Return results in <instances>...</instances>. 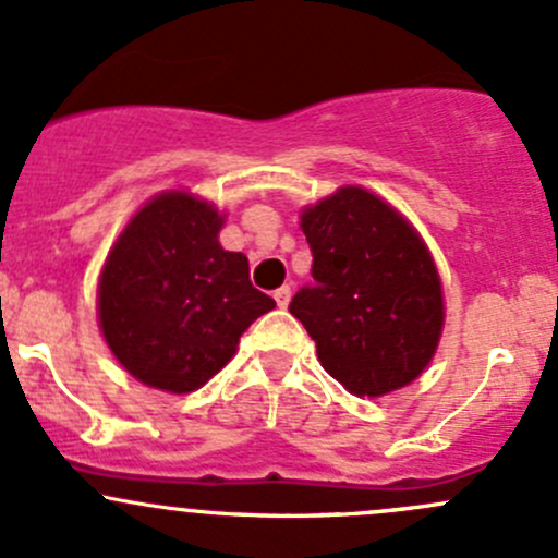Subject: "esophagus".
I'll use <instances>...</instances> for the list:
<instances>
[{"instance_id":"34e87169","label":"esophagus","mask_w":558,"mask_h":558,"mask_svg":"<svg viewBox=\"0 0 558 558\" xmlns=\"http://www.w3.org/2000/svg\"><path fill=\"white\" fill-rule=\"evenodd\" d=\"M290 295H292L290 287H279V290L274 292V301H277L279 308H287V303H290Z\"/></svg>"}]
</instances>
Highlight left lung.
Wrapping results in <instances>:
<instances>
[{
  "instance_id": "left-lung-1",
  "label": "left lung",
  "mask_w": 558,
  "mask_h": 558,
  "mask_svg": "<svg viewBox=\"0 0 558 558\" xmlns=\"http://www.w3.org/2000/svg\"><path fill=\"white\" fill-rule=\"evenodd\" d=\"M312 284L290 301L319 363L352 395L378 398L411 384L444 330V292L418 233L378 195L341 187L308 206Z\"/></svg>"
}]
</instances>
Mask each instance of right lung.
<instances>
[{
  "label": "right lung",
  "mask_w": 558,
  "mask_h": 558,
  "mask_svg": "<svg viewBox=\"0 0 558 558\" xmlns=\"http://www.w3.org/2000/svg\"><path fill=\"white\" fill-rule=\"evenodd\" d=\"M222 217L187 193L142 206L107 257L99 319L120 365L166 392L204 387L246 327L277 303L250 281L241 252L217 241Z\"/></svg>",
  "instance_id": "right-lung-1"
}]
</instances>
